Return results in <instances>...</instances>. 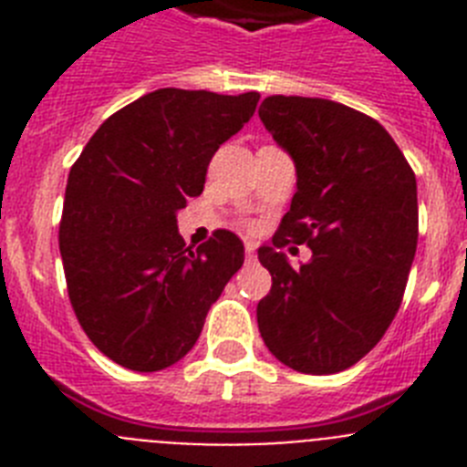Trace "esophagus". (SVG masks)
<instances>
[{
  "mask_svg": "<svg viewBox=\"0 0 467 467\" xmlns=\"http://www.w3.org/2000/svg\"><path fill=\"white\" fill-rule=\"evenodd\" d=\"M245 259L247 262H254V259H257V250H254L253 243H247L245 245Z\"/></svg>",
  "mask_w": 467,
  "mask_h": 467,
  "instance_id": "esophagus-1",
  "label": "esophagus"
}]
</instances>
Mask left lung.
Here are the masks:
<instances>
[{"mask_svg": "<svg viewBox=\"0 0 467 467\" xmlns=\"http://www.w3.org/2000/svg\"><path fill=\"white\" fill-rule=\"evenodd\" d=\"M259 119L296 166L274 247L257 253L274 280L257 304L259 332L296 372H344L402 304L419 241L416 175L377 119L341 102L269 95ZM290 242L314 253L299 270L277 253Z\"/></svg>", "mask_w": 467, "mask_h": 467, "instance_id": "obj_1", "label": "left lung"}]
</instances>
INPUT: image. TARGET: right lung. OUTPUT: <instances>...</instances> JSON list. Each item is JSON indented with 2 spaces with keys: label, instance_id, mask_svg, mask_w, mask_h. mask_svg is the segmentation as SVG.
Wrapping results in <instances>:
<instances>
[{
  "label": "right lung",
  "instance_id": "obj_1",
  "mask_svg": "<svg viewBox=\"0 0 467 467\" xmlns=\"http://www.w3.org/2000/svg\"><path fill=\"white\" fill-rule=\"evenodd\" d=\"M259 93L159 88L114 111L74 161L60 220L67 295L86 337L133 372L182 360L210 306L243 266V241L217 229L196 250L177 210L203 192L208 163Z\"/></svg>",
  "mask_w": 467,
  "mask_h": 467
}]
</instances>
